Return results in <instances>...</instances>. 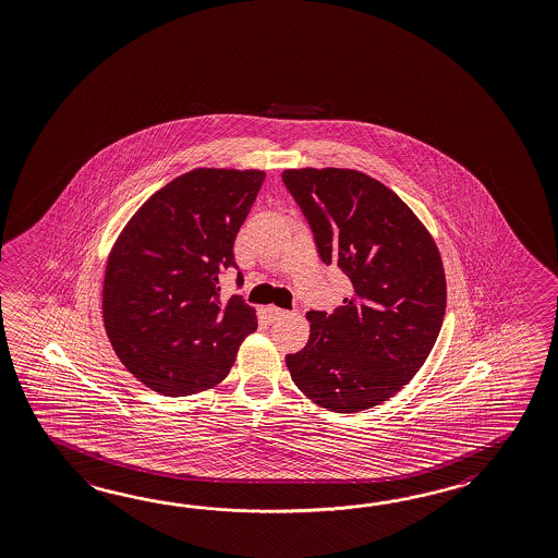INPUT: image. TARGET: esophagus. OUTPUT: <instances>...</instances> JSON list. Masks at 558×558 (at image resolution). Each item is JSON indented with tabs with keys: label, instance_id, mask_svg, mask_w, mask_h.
<instances>
[{
	"label": "esophagus",
	"instance_id": "obj_1",
	"mask_svg": "<svg viewBox=\"0 0 558 558\" xmlns=\"http://www.w3.org/2000/svg\"><path fill=\"white\" fill-rule=\"evenodd\" d=\"M265 315H267V319L269 322H277V319H281V317H286V310H279V307H275V305H269V307H265Z\"/></svg>",
	"mask_w": 558,
	"mask_h": 558
}]
</instances>
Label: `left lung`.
Returning a JSON list of instances; mask_svg holds the SVG:
<instances>
[{"label":"left lung","instance_id":"8db88e82","mask_svg":"<svg viewBox=\"0 0 558 558\" xmlns=\"http://www.w3.org/2000/svg\"><path fill=\"white\" fill-rule=\"evenodd\" d=\"M283 182L322 260L353 286L336 312L307 313L312 336L287 367L327 410H369L415 376L438 339L446 313L438 246L400 196L363 172L286 170Z\"/></svg>","mask_w":558,"mask_h":558}]
</instances>
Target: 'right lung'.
Wrapping results in <instances>:
<instances>
[{"label": "right lung", "instance_id": "1", "mask_svg": "<svg viewBox=\"0 0 558 558\" xmlns=\"http://www.w3.org/2000/svg\"><path fill=\"white\" fill-rule=\"evenodd\" d=\"M265 172L198 169L169 182L130 219L108 259L102 312L120 362L165 396L213 388L257 329L241 295L222 301L234 239Z\"/></svg>", "mask_w": 558, "mask_h": 558}]
</instances>
